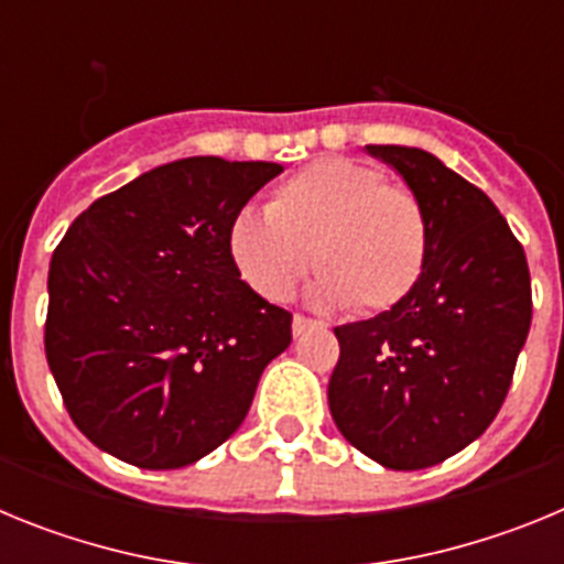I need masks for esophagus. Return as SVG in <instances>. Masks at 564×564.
<instances>
[{
    "mask_svg": "<svg viewBox=\"0 0 564 564\" xmlns=\"http://www.w3.org/2000/svg\"><path fill=\"white\" fill-rule=\"evenodd\" d=\"M316 325H318V322H313V318L296 313V316H293V336H302V333L311 330V327H316Z\"/></svg>",
    "mask_w": 564,
    "mask_h": 564,
    "instance_id": "1",
    "label": "esophagus"
}]
</instances>
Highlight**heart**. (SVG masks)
Segmentation results:
<instances>
[{
	"label": "heart",
	"mask_w": 564,
	"mask_h": 564,
	"mask_svg": "<svg viewBox=\"0 0 564 564\" xmlns=\"http://www.w3.org/2000/svg\"><path fill=\"white\" fill-rule=\"evenodd\" d=\"M228 253L259 296L285 302L311 265L322 305L392 311L415 291L430 257V217L410 186L347 158H325L273 188L268 212L242 208Z\"/></svg>",
	"instance_id": "heart-1"
}]
</instances>
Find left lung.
<instances>
[{
	"instance_id": "obj_1",
	"label": "left lung",
	"mask_w": 564,
	"mask_h": 564,
	"mask_svg": "<svg viewBox=\"0 0 564 564\" xmlns=\"http://www.w3.org/2000/svg\"><path fill=\"white\" fill-rule=\"evenodd\" d=\"M403 174L430 217V257L392 311L336 327L327 387L338 432L387 468L466 449L495 421L531 327V273L506 217L435 154L367 147Z\"/></svg>"
}]
</instances>
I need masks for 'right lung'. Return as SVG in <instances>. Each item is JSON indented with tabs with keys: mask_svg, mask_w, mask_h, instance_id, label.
<instances>
[{
	"mask_svg": "<svg viewBox=\"0 0 564 564\" xmlns=\"http://www.w3.org/2000/svg\"><path fill=\"white\" fill-rule=\"evenodd\" d=\"M279 163L183 158L98 197L50 259L44 352L78 430L181 468L251 410L293 316L239 279L228 226Z\"/></svg>",
	"mask_w": 564,
	"mask_h": 564,
	"instance_id": "add662e5",
	"label": "right lung"
}]
</instances>
